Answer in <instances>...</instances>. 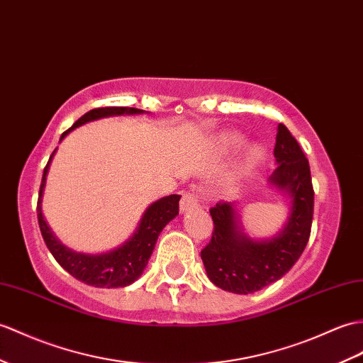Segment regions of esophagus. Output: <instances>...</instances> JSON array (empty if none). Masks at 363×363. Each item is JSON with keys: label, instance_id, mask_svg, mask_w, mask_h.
<instances>
[{"label": "esophagus", "instance_id": "34e87169", "mask_svg": "<svg viewBox=\"0 0 363 363\" xmlns=\"http://www.w3.org/2000/svg\"><path fill=\"white\" fill-rule=\"evenodd\" d=\"M198 206V196L195 195V193H184L182 198H181V206H179V210L181 213H187L189 210L195 208Z\"/></svg>", "mask_w": 363, "mask_h": 363}]
</instances>
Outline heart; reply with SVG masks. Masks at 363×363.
Segmentation results:
<instances>
[{
    "label": "heart",
    "mask_w": 363,
    "mask_h": 363,
    "mask_svg": "<svg viewBox=\"0 0 363 363\" xmlns=\"http://www.w3.org/2000/svg\"><path fill=\"white\" fill-rule=\"evenodd\" d=\"M242 142V138L238 136V134L233 133H224L216 140V147L220 153H230L232 150L240 147V143ZM261 157H263V148H261L258 143H250V145L246 147L241 157V170H249L254 165H257Z\"/></svg>",
    "instance_id": "obj_1"
}]
</instances>
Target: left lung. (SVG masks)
<instances>
[{"mask_svg": "<svg viewBox=\"0 0 363 363\" xmlns=\"http://www.w3.org/2000/svg\"><path fill=\"white\" fill-rule=\"evenodd\" d=\"M274 157L277 165L267 184L281 193L288 207V216L275 235L249 237L241 223L238 201L210 208L215 230L201 258L208 280L224 291L247 296L280 280L308 244L314 212L309 162L283 123L277 126Z\"/></svg>", "mask_w": 363, "mask_h": 363, "instance_id": "obj_1", "label": "left lung"}]
</instances>
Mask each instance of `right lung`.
Masks as SVG:
<instances>
[{
	"label": "right lung",
	"mask_w": 363,
	"mask_h": 363,
	"mask_svg": "<svg viewBox=\"0 0 363 363\" xmlns=\"http://www.w3.org/2000/svg\"><path fill=\"white\" fill-rule=\"evenodd\" d=\"M148 111L138 108L128 106H106L91 109L89 113L82 116L69 130L65 131L60 138V142L79 126L88 122H94L99 119L113 116H133V114H145ZM57 153V148L50 155L49 162L43 172V179H41L40 195H38V224L43 240L50 254L54 255L57 263L60 264L66 272H69L74 278L96 288H125L130 286L142 275L143 269L147 267L148 259L153 254L156 241L159 235L164 230V227L170 223L176 215H179V195H170L157 199L145 208L142 213L136 229L131 233V237L123 241L121 246L111 250L100 252V254H85V252H77L58 240L52 229H50L43 215V195L46 187V179L50 164Z\"/></svg>",
	"instance_id": "right-lung-1"
}]
</instances>
